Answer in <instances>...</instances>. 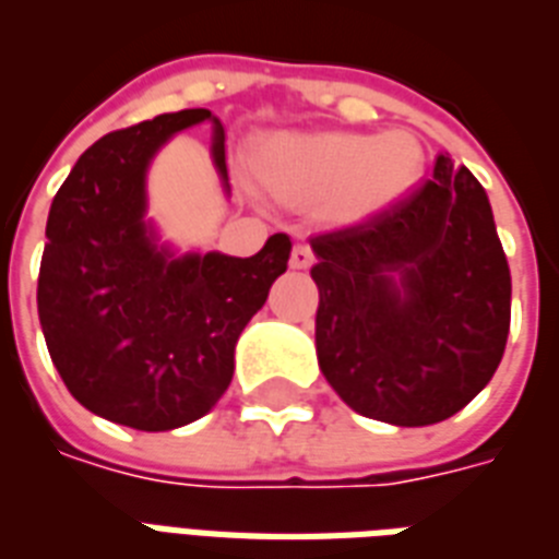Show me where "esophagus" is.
Masks as SVG:
<instances>
[{
    "mask_svg": "<svg viewBox=\"0 0 559 559\" xmlns=\"http://www.w3.org/2000/svg\"><path fill=\"white\" fill-rule=\"evenodd\" d=\"M312 262H314V253L309 245H297L295 250H292V267H297V271L312 267Z\"/></svg>",
    "mask_w": 559,
    "mask_h": 559,
    "instance_id": "34e87169",
    "label": "esophagus"
}]
</instances>
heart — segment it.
Returning a JSON list of instances; mask_svg holds the SVG:
<instances>
[{
  "label": "heart",
  "mask_w": 559,
  "mask_h": 559,
  "mask_svg": "<svg viewBox=\"0 0 559 559\" xmlns=\"http://www.w3.org/2000/svg\"><path fill=\"white\" fill-rule=\"evenodd\" d=\"M421 170L424 153L409 132H288L253 155V174L267 194L295 209L326 205L342 224L385 212Z\"/></svg>",
  "instance_id": "1"
}]
</instances>
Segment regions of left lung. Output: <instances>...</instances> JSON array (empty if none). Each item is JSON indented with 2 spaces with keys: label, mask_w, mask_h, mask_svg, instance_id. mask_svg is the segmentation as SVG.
<instances>
[{
  "label": "left lung",
  "mask_w": 559,
  "mask_h": 559,
  "mask_svg": "<svg viewBox=\"0 0 559 559\" xmlns=\"http://www.w3.org/2000/svg\"><path fill=\"white\" fill-rule=\"evenodd\" d=\"M314 344L326 383L365 418L424 427L492 380L510 333V264L484 185L433 176L371 221L314 235Z\"/></svg>",
  "instance_id": "left-lung-1"
}]
</instances>
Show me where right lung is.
<instances>
[{"label": "right lung", "instance_id": "1", "mask_svg": "<svg viewBox=\"0 0 559 559\" xmlns=\"http://www.w3.org/2000/svg\"><path fill=\"white\" fill-rule=\"evenodd\" d=\"M203 120L215 123L212 155L229 188L224 126L209 108H185L87 146L46 221L37 314L58 374L85 409L150 433L197 421L221 401L235 342L292 255L283 233L250 259H176L155 247L144 224L150 158Z\"/></svg>", "mask_w": 559, "mask_h": 559}]
</instances>
